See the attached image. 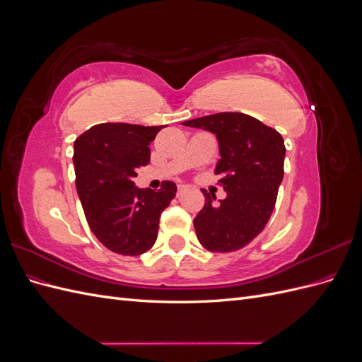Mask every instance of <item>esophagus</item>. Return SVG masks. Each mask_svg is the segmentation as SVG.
<instances>
[{
	"instance_id": "obj_1",
	"label": "esophagus",
	"mask_w": 362,
	"mask_h": 362,
	"mask_svg": "<svg viewBox=\"0 0 362 362\" xmlns=\"http://www.w3.org/2000/svg\"><path fill=\"white\" fill-rule=\"evenodd\" d=\"M185 192H187V185L180 184V185H178V192H177V194H178V196H181V194H182V193H185Z\"/></svg>"
}]
</instances>
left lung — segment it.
<instances>
[{"label":"left lung","mask_w":362,"mask_h":362,"mask_svg":"<svg viewBox=\"0 0 362 362\" xmlns=\"http://www.w3.org/2000/svg\"><path fill=\"white\" fill-rule=\"evenodd\" d=\"M182 125L216 134L221 160L214 173L226 192L216 204V196L202 190L205 205L193 221L199 243L211 252L242 249L264 229L275 208L284 178V139L245 113H216Z\"/></svg>","instance_id":"obj_1"}]
</instances>
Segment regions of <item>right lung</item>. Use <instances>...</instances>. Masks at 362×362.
Segmentation results:
<instances>
[{
	"label": "right lung",
	"mask_w": 362,
	"mask_h": 362,
	"mask_svg": "<svg viewBox=\"0 0 362 362\" xmlns=\"http://www.w3.org/2000/svg\"><path fill=\"white\" fill-rule=\"evenodd\" d=\"M163 127L100 124L74 144L75 185L92 233L112 252L136 257L154 246L160 216L177 193L139 189L137 169L151 158V141Z\"/></svg>",
	"instance_id": "right-lung-1"
}]
</instances>
